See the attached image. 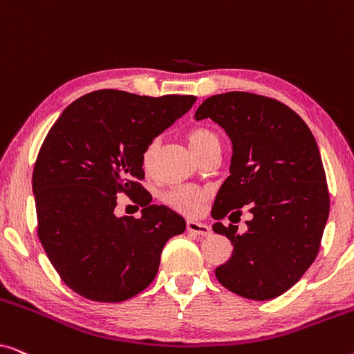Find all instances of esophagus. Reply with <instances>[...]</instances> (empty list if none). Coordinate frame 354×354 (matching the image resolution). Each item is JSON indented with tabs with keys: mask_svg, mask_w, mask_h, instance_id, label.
<instances>
[{
	"mask_svg": "<svg viewBox=\"0 0 354 354\" xmlns=\"http://www.w3.org/2000/svg\"><path fill=\"white\" fill-rule=\"evenodd\" d=\"M187 230L190 232V234H196V235H209L211 234V227L203 224V222H198V221H187Z\"/></svg>",
	"mask_w": 354,
	"mask_h": 354,
	"instance_id": "obj_1",
	"label": "esophagus"
}]
</instances>
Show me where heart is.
<instances>
[{
	"label": "heart",
	"mask_w": 354,
	"mask_h": 354,
	"mask_svg": "<svg viewBox=\"0 0 354 354\" xmlns=\"http://www.w3.org/2000/svg\"><path fill=\"white\" fill-rule=\"evenodd\" d=\"M187 142H188V145H190L192 151L195 153L198 158H200L201 154L206 151V149L214 147V145H221L217 135L212 132L211 129H206V127L192 129L187 135ZM156 151H158L156 140L149 142L147 147L142 149L140 161H142V167L147 172H149L153 169L154 158H156ZM206 196H207L206 192L201 190V188L177 187L166 193L164 201H166L167 205L172 207V209L182 212V214L195 216L200 212L203 203L206 201Z\"/></svg>",
	"instance_id": "b5f03b06"
}]
</instances>
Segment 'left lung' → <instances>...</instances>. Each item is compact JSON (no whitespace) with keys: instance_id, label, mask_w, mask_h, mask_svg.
Listing matches in <instances>:
<instances>
[{"instance_id":"left-lung-1","label":"left lung","mask_w":354,"mask_h":354,"mask_svg":"<svg viewBox=\"0 0 354 354\" xmlns=\"http://www.w3.org/2000/svg\"><path fill=\"white\" fill-rule=\"evenodd\" d=\"M196 120L212 119L232 140L230 176L211 214L241 216L248 230L216 222L212 230L234 245L216 269L227 290L264 301L292 288L314 263L328 217V190L321 153L306 122L277 100L229 91L203 101Z\"/></svg>"}]
</instances>
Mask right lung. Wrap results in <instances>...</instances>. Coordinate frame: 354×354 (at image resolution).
<instances>
[{
	"label": "right lung",
	"instance_id": "1",
	"mask_svg": "<svg viewBox=\"0 0 354 354\" xmlns=\"http://www.w3.org/2000/svg\"><path fill=\"white\" fill-rule=\"evenodd\" d=\"M195 101L98 90L67 106L50 129L32 177L38 239L75 293L125 301L156 277L164 245L187 224L176 211L149 205L140 156ZM122 191L144 207L140 220L115 216Z\"/></svg>",
	"mask_w": 354,
	"mask_h": 354
}]
</instances>
